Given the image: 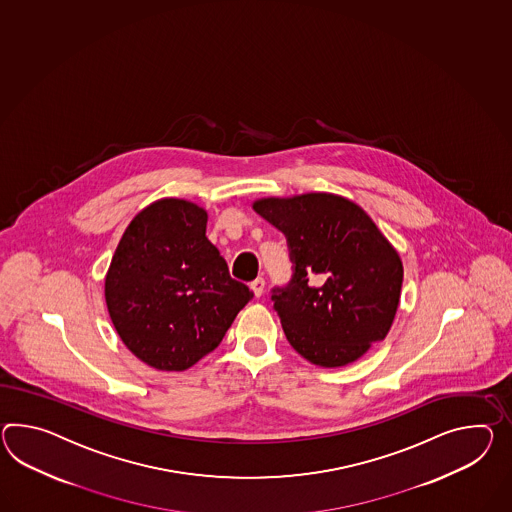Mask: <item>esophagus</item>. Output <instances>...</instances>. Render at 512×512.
Masks as SVG:
<instances>
[{
	"mask_svg": "<svg viewBox=\"0 0 512 512\" xmlns=\"http://www.w3.org/2000/svg\"><path fill=\"white\" fill-rule=\"evenodd\" d=\"M264 287H266V281H264L262 277H257V279L251 283V290H253V294H255L257 298H261L262 294H264Z\"/></svg>",
	"mask_w": 512,
	"mask_h": 512,
	"instance_id": "1",
	"label": "esophagus"
}]
</instances>
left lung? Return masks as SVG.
<instances>
[{"mask_svg":"<svg viewBox=\"0 0 512 512\" xmlns=\"http://www.w3.org/2000/svg\"><path fill=\"white\" fill-rule=\"evenodd\" d=\"M251 207L287 237L294 277L275 292L274 307L303 359L340 368L387 337L403 262L362 207L331 192L270 196Z\"/></svg>","mask_w":512,"mask_h":512,"instance_id":"obj_1","label":"left lung"}]
</instances>
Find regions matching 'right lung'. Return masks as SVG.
<instances>
[{"label": "right lung", "instance_id": "obj_1", "mask_svg": "<svg viewBox=\"0 0 512 512\" xmlns=\"http://www.w3.org/2000/svg\"><path fill=\"white\" fill-rule=\"evenodd\" d=\"M207 218L192 201H153L125 227L105 275L116 333L155 370L194 366L253 298L205 237Z\"/></svg>", "mask_w": 512, "mask_h": 512}]
</instances>
